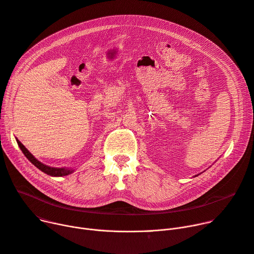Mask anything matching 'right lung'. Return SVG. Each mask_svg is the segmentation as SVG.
Returning <instances> with one entry per match:
<instances>
[{"instance_id":"right-lung-1","label":"right lung","mask_w":254,"mask_h":254,"mask_svg":"<svg viewBox=\"0 0 254 254\" xmlns=\"http://www.w3.org/2000/svg\"><path fill=\"white\" fill-rule=\"evenodd\" d=\"M17 143H18V146L20 147L21 151L23 152V154L25 155V157L33 164L36 165L39 170H41L42 172H44L45 174L49 175V176H52V177H62V176H67L71 174L73 171L71 170H68V168H57V167H51V166H48V165H45L43 164L42 162H40L39 160H37L35 157L32 156V154L30 153V152L22 145V143L17 140Z\"/></svg>"}]
</instances>
